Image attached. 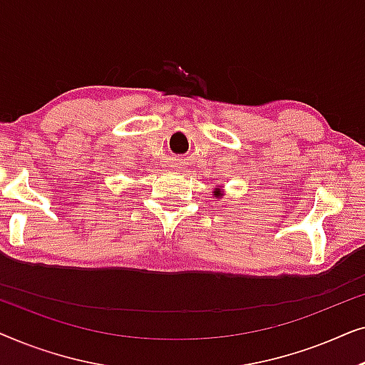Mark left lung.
I'll use <instances>...</instances> for the list:
<instances>
[{"instance_id": "1", "label": "left lung", "mask_w": 365, "mask_h": 365, "mask_svg": "<svg viewBox=\"0 0 365 365\" xmlns=\"http://www.w3.org/2000/svg\"><path fill=\"white\" fill-rule=\"evenodd\" d=\"M214 196H216V197H217V196H219V192H216V194H214Z\"/></svg>"}]
</instances>
